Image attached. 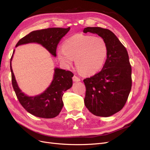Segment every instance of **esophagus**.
Returning a JSON list of instances; mask_svg holds the SVG:
<instances>
[{"label": "esophagus", "mask_w": 150, "mask_h": 150, "mask_svg": "<svg viewBox=\"0 0 150 150\" xmlns=\"http://www.w3.org/2000/svg\"><path fill=\"white\" fill-rule=\"evenodd\" d=\"M72 80H73L74 82H79V81H81V79L76 76H74L73 77H72Z\"/></svg>", "instance_id": "esophagus-1"}]
</instances>
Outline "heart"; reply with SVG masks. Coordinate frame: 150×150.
<instances>
[{
  "mask_svg": "<svg viewBox=\"0 0 150 150\" xmlns=\"http://www.w3.org/2000/svg\"><path fill=\"white\" fill-rule=\"evenodd\" d=\"M108 51L107 44L102 38L78 34L67 39L63 47L57 48V56L66 67H70L75 59L81 73L93 75L104 66Z\"/></svg>",
  "mask_w": 150,
  "mask_h": 150,
  "instance_id": "heart-1",
  "label": "heart"
}]
</instances>
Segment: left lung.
<instances>
[{
  "label": "left lung",
  "instance_id": "left-lung-1",
  "mask_svg": "<svg viewBox=\"0 0 150 150\" xmlns=\"http://www.w3.org/2000/svg\"><path fill=\"white\" fill-rule=\"evenodd\" d=\"M84 33L96 34L105 40L108 55L101 71L83 80L86 92L84 104L92 114L109 117L120 111L131 89V67L126 49L110 30L88 27Z\"/></svg>",
  "mask_w": 150,
  "mask_h": 150
}]
</instances>
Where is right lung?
<instances>
[{
	"label": "right lung",
	"mask_w": 150,
	"mask_h": 150,
	"mask_svg": "<svg viewBox=\"0 0 150 150\" xmlns=\"http://www.w3.org/2000/svg\"><path fill=\"white\" fill-rule=\"evenodd\" d=\"M69 30V27L66 29L48 28L34 30L20 39L16 47L29 43H38L46 49L52 56L56 57L57 44ZM14 52L13 50L10 62L12 83L21 105L35 116L42 118H53L57 116L64 106L62 101L64 92L72 87V78L74 74L69 71L56 67L53 79L49 87L41 94L33 96H28L19 88L12 71L11 62Z\"/></svg>",
	"instance_id": "1"
}]
</instances>
